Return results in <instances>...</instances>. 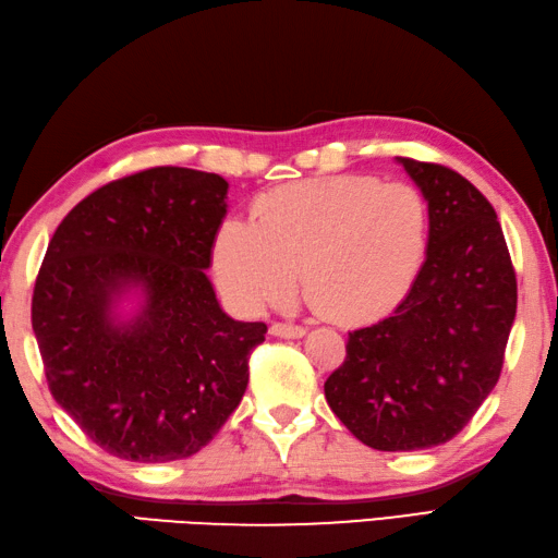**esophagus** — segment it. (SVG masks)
Returning <instances> with one entry per match:
<instances>
[{
  "mask_svg": "<svg viewBox=\"0 0 558 558\" xmlns=\"http://www.w3.org/2000/svg\"><path fill=\"white\" fill-rule=\"evenodd\" d=\"M270 333H272V337H280V339H300V337H305L307 329L300 327V324L272 322L270 324Z\"/></svg>",
  "mask_w": 558,
  "mask_h": 558,
  "instance_id": "1",
  "label": "esophagus"
}]
</instances>
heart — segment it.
Wrapping results in <instances>:
<instances>
[{
    "label": "heart",
    "mask_w": 558,
    "mask_h": 558,
    "mask_svg": "<svg viewBox=\"0 0 558 558\" xmlns=\"http://www.w3.org/2000/svg\"><path fill=\"white\" fill-rule=\"evenodd\" d=\"M432 246L429 202L417 187L371 175L290 182L253 205V221L227 219L211 248L219 290L260 312L305 295L339 324L398 310L417 286Z\"/></svg>",
    "instance_id": "obj_1"
}]
</instances>
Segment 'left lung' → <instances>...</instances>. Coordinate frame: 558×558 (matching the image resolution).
<instances>
[{"label":"left lung","instance_id":"8db88e82","mask_svg":"<svg viewBox=\"0 0 558 558\" xmlns=\"http://www.w3.org/2000/svg\"><path fill=\"white\" fill-rule=\"evenodd\" d=\"M398 163L429 202L427 266L390 317L349 333L324 395L366 447L420 451L453 439L493 392L518 280L498 215L469 180L437 163Z\"/></svg>","mask_w":558,"mask_h":558}]
</instances>
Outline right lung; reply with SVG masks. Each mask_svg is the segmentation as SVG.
<instances>
[{"label":"right lung","mask_w":558,"mask_h":558,"mask_svg":"<svg viewBox=\"0 0 558 558\" xmlns=\"http://www.w3.org/2000/svg\"><path fill=\"white\" fill-rule=\"evenodd\" d=\"M227 190L202 170H141L87 195L50 239L32 302L48 388L119 459H187L244 398L268 327L231 319L205 272ZM126 299L134 313L118 312Z\"/></svg>","instance_id":"add662e5"}]
</instances>
